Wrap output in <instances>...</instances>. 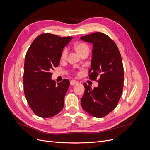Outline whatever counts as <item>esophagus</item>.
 <instances>
[{"label":"esophagus","mask_w":150,"mask_h":150,"mask_svg":"<svg viewBox=\"0 0 150 150\" xmlns=\"http://www.w3.org/2000/svg\"><path fill=\"white\" fill-rule=\"evenodd\" d=\"M78 83V82L77 81H76V80H71V81H70V84L71 85V86H74V85H75V84H77Z\"/></svg>","instance_id":"34e87169"}]
</instances>
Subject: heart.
I'll list each match as a JSON object with an SVG mask.
<instances>
[{"instance_id":"b5f03b06","label":"heart","mask_w":150,"mask_h":150,"mask_svg":"<svg viewBox=\"0 0 150 150\" xmlns=\"http://www.w3.org/2000/svg\"><path fill=\"white\" fill-rule=\"evenodd\" d=\"M74 49L76 50V51L78 52L79 55H81L84 51L87 49H89L88 47L86 46L85 44L83 43H79L77 44L74 46ZM67 50L66 49H64L62 51V53H61V59H65L67 57Z\"/></svg>"}]
</instances>
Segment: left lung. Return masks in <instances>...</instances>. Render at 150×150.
<instances>
[{"mask_svg": "<svg viewBox=\"0 0 150 150\" xmlns=\"http://www.w3.org/2000/svg\"><path fill=\"white\" fill-rule=\"evenodd\" d=\"M80 39L93 44L89 78L98 79L99 83L94 89L84 84L81 106L91 116L102 117L116 107L122 92L124 69L121 54L115 42L102 33L84 35Z\"/></svg>", "mask_w": 150, "mask_h": 150, "instance_id": "obj_1", "label": "left lung"}]
</instances>
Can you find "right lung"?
Instances as JSON below:
<instances>
[{"label":"right lung","instance_id":"obj_1","mask_svg":"<svg viewBox=\"0 0 150 150\" xmlns=\"http://www.w3.org/2000/svg\"><path fill=\"white\" fill-rule=\"evenodd\" d=\"M72 37L42 34L36 38L27 52L23 76L24 94L36 115L46 118L58 114L64 107L69 81L56 84L51 71L58 66L63 49Z\"/></svg>","mask_w":150,"mask_h":150}]
</instances>
